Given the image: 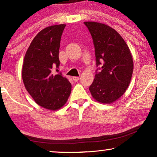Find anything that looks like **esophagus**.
Wrapping results in <instances>:
<instances>
[{"label": "esophagus", "mask_w": 157, "mask_h": 157, "mask_svg": "<svg viewBox=\"0 0 157 157\" xmlns=\"http://www.w3.org/2000/svg\"><path fill=\"white\" fill-rule=\"evenodd\" d=\"M73 80H74V81H75V82H76V81H78L79 80V77L78 76H74L73 77Z\"/></svg>", "instance_id": "1"}]
</instances>
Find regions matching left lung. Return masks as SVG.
I'll list each match as a JSON object with an SVG mask.
<instances>
[{"mask_svg":"<svg viewBox=\"0 0 157 157\" xmlns=\"http://www.w3.org/2000/svg\"><path fill=\"white\" fill-rule=\"evenodd\" d=\"M95 48V78L89 86L98 102L111 104L121 97L129 85L134 63L129 48L121 36L109 25L84 22Z\"/></svg>","mask_w":157,"mask_h":157,"instance_id":"1","label":"left lung"}]
</instances>
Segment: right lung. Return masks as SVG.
<instances>
[{"label": "right lung", "mask_w": 157, "mask_h": 157, "mask_svg": "<svg viewBox=\"0 0 157 157\" xmlns=\"http://www.w3.org/2000/svg\"><path fill=\"white\" fill-rule=\"evenodd\" d=\"M65 24L51 25L40 31L32 40L24 57L22 78L25 87L36 104L49 110H57L67 101L71 83L59 68L60 42Z\"/></svg>", "instance_id": "add662e5"}]
</instances>
